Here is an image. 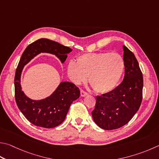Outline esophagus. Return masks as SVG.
I'll return each mask as SVG.
<instances>
[{
	"mask_svg": "<svg viewBox=\"0 0 159 159\" xmlns=\"http://www.w3.org/2000/svg\"><path fill=\"white\" fill-rule=\"evenodd\" d=\"M88 94V92H86L85 91L83 90V89L80 90V95H81V97H85V96H87Z\"/></svg>",
	"mask_w": 159,
	"mask_h": 159,
	"instance_id": "esophagus-1",
	"label": "esophagus"
}]
</instances>
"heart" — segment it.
Masks as SVG:
<instances>
[{"instance_id":"heart-1","label":"heart","mask_w":159,"mask_h":159,"mask_svg":"<svg viewBox=\"0 0 159 159\" xmlns=\"http://www.w3.org/2000/svg\"><path fill=\"white\" fill-rule=\"evenodd\" d=\"M125 70V60L120 54L100 52L80 55L76 62H69L67 71L69 78L76 84L85 82L89 76V83L94 90L105 94L117 87Z\"/></svg>"}]
</instances>
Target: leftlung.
Wrapping results in <instances>:
<instances>
[{
  "mask_svg": "<svg viewBox=\"0 0 159 159\" xmlns=\"http://www.w3.org/2000/svg\"><path fill=\"white\" fill-rule=\"evenodd\" d=\"M125 62L123 81L113 90L97 96L92 115L100 128L113 130L127 124L139 109L143 99V77L133 52L123 46Z\"/></svg>",
  "mask_w": 159,
  "mask_h": 159,
  "instance_id": "8db88e82",
  "label": "left lung"
}]
</instances>
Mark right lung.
<instances>
[{
    "label": "right lung",
    "instance_id": "right-lung-1",
    "mask_svg": "<svg viewBox=\"0 0 159 159\" xmlns=\"http://www.w3.org/2000/svg\"><path fill=\"white\" fill-rule=\"evenodd\" d=\"M71 48L52 40L42 38L29 44L20 58L14 77L15 100L19 109L34 125L54 128L65 120L72 102L80 97L79 88L70 82H61L51 96L42 100H33L21 90V74L24 65L40 53H49L58 57L62 63Z\"/></svg>",
    "mask_w": 159,
    "mask_h": 159
}]
</instances>
